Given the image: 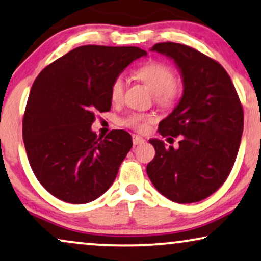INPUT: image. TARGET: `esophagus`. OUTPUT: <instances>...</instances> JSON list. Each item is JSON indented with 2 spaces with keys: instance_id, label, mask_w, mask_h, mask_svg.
<instances>
[{
  "instance_id": "1",
  "label": "esophagus",
  "mask_w": 261,
  "mask_h": 261,
  "mask_svg": "<svg viewBox=\"0 0 261 261\" xmlns=\"http://www.w3.org/2000/svg\"><path fill=\"white\" fill-rule=\"evenodd\" d=\"M133 143H134V145H138V144L144 143V138L141 137V136H137V135H134V136H133Z\"/></svg>"
}]
</instances>
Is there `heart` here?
<instances>
[{
	"label": "heart",
	"instance_id": "b5f03b06",
	"mask_svg": "<svg viewBox=\"0 0 261 261\" xmlns=\"http://www.w3.org/2000/svg\"><path fill=\"white\" fill-rule=\"evenodd\" d=\"M136 77L144 83L154 93L155 101L162 107H172L178 101L182 93V87L174 79L173 69L162 62L150 61L135 71ZM125 80L123 75H118L111 83L110 95L112 101H120L124 95ZM154 120L151 114L130 113L123 120V124L136 131H145L149 123Z\"/></svg>",
	"mask_w": 261,
	"mask_h": 261
}]
</instances>
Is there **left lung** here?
I'll use <instances>...</instances> for the list:
<instances>
[{"mask_svg": "<svg viewBox=\"0 0 261 261\" xmlns=\"http://www.w3.org/2000/svg\"><path fill=\"white\" fill-rule=\"evenodd\" d=\"M150 50L175 62L184 93L173 112L159 124L163 137H180L179 145L166 147L161 140H149L156 154L147 174L168 199L196 203L227 180L241 142L244 110L231 79L218 62L171 41L155 44Z\"/></svg>", "mask_w": 261, "mask_h": 261, "instance_id": "1", "label": "left lung"}]
</instances>
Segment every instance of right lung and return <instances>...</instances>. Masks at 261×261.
I'll return each instance as SVG.
<instances>
[{"mask_svg": "<svg viewBox=\"0 0 261 261\" xmlns=\"http://www.w3.org/2000/svg\"><path fill=\"white\" fill-rule=\"evenodd\" d=\"M136 46L85 45L44 68L31 88L22 137L31 168L58 199L86 204L112 185L133 147L131 135L92 131L96 112L111 110V83L135 60Z\"/></svg>", "mask_w": 261, "mask_h": 261, "instance_id": "1", "label": "right lung"}]
</instances>
